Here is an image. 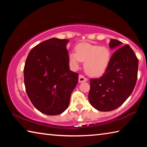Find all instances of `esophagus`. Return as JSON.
Segmentation results:
<instances>
[{"instance_id":"obj_1","label":"esophagus","mask_w":147,"mask_h":147,"mask_svg":"<svg viewBox=\"0 0 147 147\" xmlns=\"http://www.w3.org/2000/svg\"><path fill=\"white\" fill-rule=\"evenodd\" d=\"M87 81H88V78H86V77H84L83 75H82V74H80L78 77V82L80 83L84 82H87Z\"/></svg>"}]
</instances>
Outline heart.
<instances>
[{"label":"heart","instance_id":"heart-1","mask_svg":"<svg viewBox=\"0 0 147 147\" xmlns=\"http://www.w3.org/2000/svg\"><path fill=\"white\" fill-rule=\"evenodd\" d=\"M76 53L71 51L68 54L69 60L74 69L79 68L82 61H85L84 68L91 76H98L106 71L111 59L109 50L88 43L77 45Z\"/></svg>","mask_w":147,"mask_h":147}]
</instances>
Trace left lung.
Here are the masks:
<instances>
[{
  "mask_svg": "<svg viewBox=\"0 0 147 147\" xmlns=\"http://www.w3.org/2000/svg\"><path fill=\"white\" fill-rule=\"evenodd\" d=\"M111 39L110 49H117L111 57L105 73L99 78L90 80L89 101L101 111L119 108L132 93L138 78V59L128 45Z\"/></svg>",
  "mask_w": 147,
  "mask_h": 147,
  "instance_id": "obj_1",
  "label": "left lung"
}]
</instances>
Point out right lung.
<instances>
[{
    "instance_id": "obj_1",
    "label": "right lung",
    "mask_w": 147,
    "mask_h": 147,
    "mask_svg": "<svg viewBox=\"0 0 147 147\" xmlns=\"http://www.w3.org/2000/svg\"><path fill=\"white\" fill-rule=\"evenodd\" d=\"M67 39L51 38L30 52L24 67L26 93L38 110L56 115L68 108L78 74L70 71Z\"/></svg>"
}]
</instances>
